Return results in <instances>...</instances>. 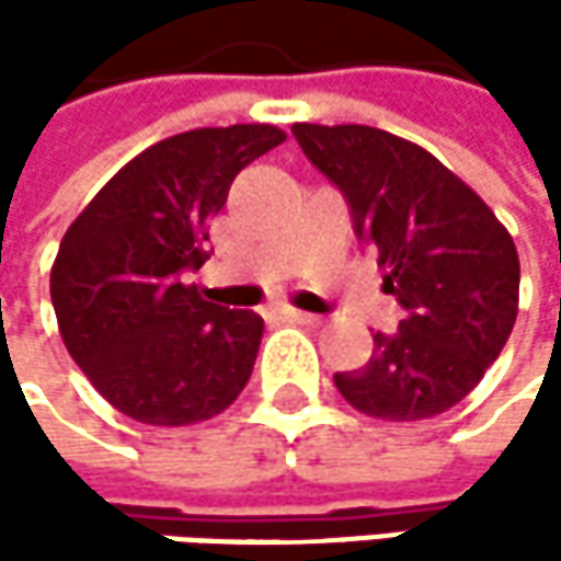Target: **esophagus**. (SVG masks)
Returning <instances> with one entry per match:
<instances>
[{"mask_svg": "<svg viewBox=\"0 0 561 561\" xmlns=\"http://www.w3.org/2000/svg\"><path fill=\"white\" fill-rule=\"evenodd\" d=\"M282 318L295 321V324H318L321 321L318 314H308V311H298V308H282Z\"/></svg>", "mask_w": 561, "mask_h": 561, "instance_id": "34e87169", "label": "esophagus"}]
</instances>
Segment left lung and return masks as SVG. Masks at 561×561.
Returning a JSON list of instances; mask_svg holds the SVG:
<instances>
[{
    "label": "left lung",
    "mask_w": 561,
    "mask_h": 561,
    "mask_svg": "<svg viewBox=\"0 0 561 561\" xmlns=\"http://www.w3.org/2000/svg\"><path fill=\"white\" fill-rule=\"evenodd\" d=\"M301 152L351 204L405 318L374 334L360 370L334 374L364 415L448 412L501 357L519 305V256L494 210L432 152L374 126H291Z\"/></svg>",
    "instance_id": "8db88e82"
}]
</instances>
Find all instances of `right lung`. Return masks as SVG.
Segmentation results:
<instances>
[{
    "mask_svg": "<svg viewBox=\"0 0 561 561\" xmlns=\"http://www.w3.org/2000/svg\"><path fill=\"white\" fill-rule=\"evenodd\" d=\"M285 142L270 123L191 129L116 171L67 227L51 305L64 347L96 392L146 425H194L247 387L263 341L181 276L204 266L207 224L233 178Z\"/></svg>",
    "mask_w": 561,
    "mask_h": 561,
    "instance_id": "add662e5",
    "label": "right lung"
}]
</instances>
